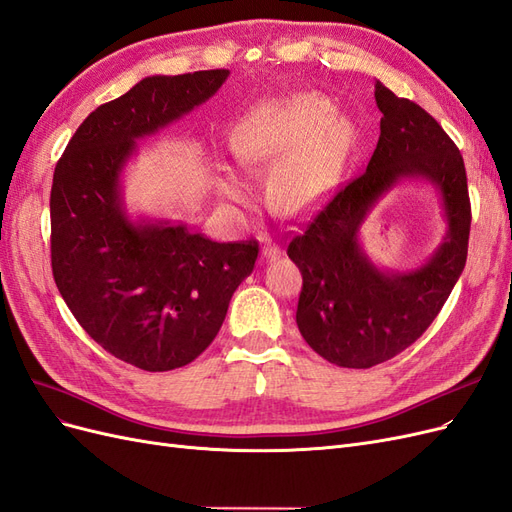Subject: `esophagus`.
Segmentation results:
<instances>
[{"label":"esophagus","mask_w":512,"mask_h":512,"mask_svg":"<svg viewBox=\"0 0 512 512\" xmlns=\"http://www.w3.org/2000/svg\"><path fill=\"white\" fill-rule=\"evenodd\" d=\"M280 254H282L280 247H277V245L271 243V241H267L265 245H262V250H260V256L265 258V260H275Z\"/></svg>","instance_id":"1"}]
</instances>
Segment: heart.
Listing matches in <instances>:
<instances>
[{"label": "heart", "instance_id": "1", "mask_svg": "<svg viewBox=\"0 0 512 512\" xmlns=\"http://www.w3.org/2000/svg\"><path fill=\"white\" fill-rule=\"evenodd\" d=\"M352 130L333 115L329 100L316 94H294L260 104L232 136V151L243 166L273 164L269 196L286 213L314 207L331 190L346 160ZM224 192L241 198L243 179L228 170Z\"/></svg>", "mask_w": 512, "mask_h": 512}]
</instances>
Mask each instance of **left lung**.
Here are the masks:
<instances>
[{
  "label": "left lung",
  "instance_id": "left-lung-1",
  "mask_svg": "<svg viewBox=\"0 0 512 512\" xmlns=\"http://www.w3.org/2000/svg\"><path fill=\"white\" fill-rule=\"evenodd\" d=\"M374 96L382 119L367 170L288 245L303 275L299 331L322 359L350 369L389 361L427 331L466 267L472 222L466 166L440 123L380 81ZM404 180L437 190L447 230L423 266L393 272L368 258L360 228L379 198Z\"/></svg>",
  "mask_w": 512,
  "mask_h": 512
}]
</instances>
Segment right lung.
<instances>
[{
	"label": "right lung",
	"mask_w": 512,
	"mask_h": 512,
	"mask_svg": "<svg viewBox=\"0 0 512 512\" xmlns=\"http://www.w3.org/2000/svg\"><path fill=\"white\" fill-rule=\"evenodd\" d=\"M228 70L147 76L74 132L51 188L53 277L87 335L145 371L192 363L218 335L258 243H218L185 222L132 218L123 173L138 141L218 94Z\"/></svg>",
	"instance_id": "1"
}]
</instances>
